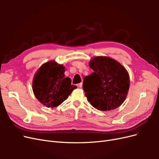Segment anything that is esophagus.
<instances>
[{
  "mask_svg": "<svg viewBox=\"0 0 159 159\" xmlns=\"http://www.w3.org/2000/svg\"><path fill=\"white\" fill-rule=\"evenodd\" d=\"M77 86H78V88H81V87H82V83H80L78 84H77Z\"/></svg>",
  "mask_w": 159,
  "mask_h": 159,
  "instance_id": "esophagus-1",
  "label": "esophagus"
}]
</instances>
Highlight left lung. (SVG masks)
<instances>
[{
  "mask_svg": "<svg viewBox=\"0 0 159 159\" xmlns=\"http://www.w3.org/2000/svg\"><path fill=\"white\" fill-rule=\"evenodd\" d=\"M92 74L84 79L83 89L88 102L101 111L119 107L129 89V75L127 70L111 57L97 56L91 60Z\"/></svg>",
  "mask_w": 159,
  "mask_h": 159,
  "instance_id": "obj_1",
  "label": "left lung"
}]
</instances>
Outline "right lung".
Here are the masks:
<instances>
[{
    "label": "right lung",
    "mask_w": 159,
    "mask_h": 159,
    "mask_svg": "<svg viewBox=\"0 0 159 159\" xmlns=\"http://www.w3.org/2000/svg\"><path fill=\"white\" fill-rule=\"evenodd\" d=\"M63 65L50 61L43 64L34 77L32 89L36 98L47 107H56L68 98L77 87L65 78Z\"/></svg>",
    "instance_id": "right-lung-1"
}]
</instances>
